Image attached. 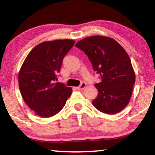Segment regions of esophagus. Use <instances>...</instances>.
<instances>
[{"instance_id": "obj_1", "label": "esophagus", "mask_w": 155, "mask_h": 155, "mask_svg": "<svg viewBox=\"0 0 155 155\" xmlns=\"http://www.w3.org/2000/svg\"><path fill=\"white\" fill-rule=\"evenodd\" d=\"M86 86H87V84H86L85 82H83V83H81V85L78 86V87H77V88L78 90H83L86 87Z\"/></svg>"}]
</instances>
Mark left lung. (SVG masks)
<instances>
[{
	"instance_id": "obj_1",
	"label": "left lung",
	"mask_w": 155,
	"mask_h": 155,
	"mask_svg": "<svg viewBox=\"0 0 155 155\" xmlns=\"http://www.w3.org/2000/svg\"><path fill=\"white\" fill-rule=\"evenodd\" d=\"M76 47L87 54L101 82L94 86L98 96L94 107L107 114L121 111L129 103L135 74L129 56L120 44L109 37L95 35L84 38Z\"/></svg>"
}]
</instances>
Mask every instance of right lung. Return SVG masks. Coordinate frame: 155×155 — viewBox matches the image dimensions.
<instances>
[{"label": "right lung", "instance_id": "1", "mask_svg": "<svg viewBox=\"0 0 155 155\" xmlns=\"http://www.w3.org/2000/svg\"><path fill=\"white\" fill-rule=\"evenodd\" d=\"M74 43L68 39L44 41L31 50L22 65L18 74L21 95L39 116L58 114L71 96V87L54 81L63 59Z\"/></svg>", "mask_w": 155, "mask_h": 155}]
</instances>
